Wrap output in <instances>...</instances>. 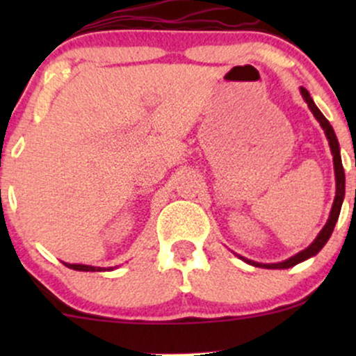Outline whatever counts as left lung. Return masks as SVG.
I'll return each mask as SVG.
<instances>
[{
	"label": "left lung",
	"mask_w": 356,
	"mask_h": 356,
	"mask_svg": "<svg viewBox=\"0 0 356 356\" xmlns=\"http://www.w3.org/2000/svg\"><path fill=\"white\" fill-rule=\"evenodd\" d=\"M301 95H303V99L306 100V104H308L309 110H312V112H313V115L316 117L318 122H320V125L323 127V130H325V134H326V138H328V142H330V149H332V154H333L334 175H337V195H334L332 212H330V219L326 220L325 227H323L320 234H318V238L314 239L313 243L305 249V251L298 252L296 256L289 257V259L283 261V263H276V264H259V263H254V261L244 259V257H243V259L246 261V263L252 264V266L268 268V269H286V268L296 266V264L301 263V261H305V259H308V257L318 254V252L321 251V248L326 244V241L330 239V236H332V232L334 229V224H337L338 216H340L343 199H345V172H343V164H341V157H340V145H338V138H337V136H334L333 127L330 125V122L326 120L325 115H323V113L320 112V108H318L316 105H314L313 99H312V97H309L308 90L301 87Z\"/></svg>",
	"instance_id": "obj_1"
}]
</instances>
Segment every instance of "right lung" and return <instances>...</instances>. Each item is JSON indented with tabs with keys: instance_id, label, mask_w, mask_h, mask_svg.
I'll return each mask as SVG.
<instances>
[{
	"instance_id": "right-lung-1",
	"label": "right lung",
	"mask_w": 356,
	"mask_h": 356,
	"mask_svg": "<svg viewBox=\"0 0 356 356\" xmlns=\"http://www.w3.org/2000/svg\"><path fill=\"white\" fill-rule=\"evenodd\" d=\"M65 266L70 268V269H75V271H104L102 268H95V266H87V264H68V263H63ZM107 271V269H105Z\"/></svg>"
}]
</instances>
